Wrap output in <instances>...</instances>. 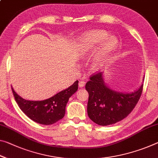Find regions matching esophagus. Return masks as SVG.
Returning a JSON list of instances; mask_svg holds the SVG:
<instances>
[{
    "instance_id": "34e87169",
    "label": "esophagus",
    "mask_w": 158,
    "mask_h": 158,
    "mask_svg": "<svg viewBox=\"0 0 158 158\" xmlns=\"http://www.w3.org/2000/svg\"><path fill=\"white\" fill-rule=\"evenodd\" d=\"M84 86H85V81H83V80L80 81L79 83V86L81 87V88H82V87H84Z\"/></svg>"
}]
</instances>
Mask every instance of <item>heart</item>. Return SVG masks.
Listing matches in <instances>:
<instances>
[{
    "label": "heart",
    "instance_id": "1",
    "mask_svg": "<svg viewBox=\"0 0 158 158\" xmlns=\"http://www.w3.org/2000/svg\"><path fill=\"white\" fill-rule=\"evenodd\" d=\"M108 36L106 31L99 30L87 33L81 41V47L84 52L91 51L97 46L104 41ZM118 41L114 36L109 37L102 44L99 56L96 57L92 62L91 67L94 70H98L106 63L109 56L117 48Z\"/></svg>",
    "mask_w": 158,
    "mask_h": 158
}]
</instances>
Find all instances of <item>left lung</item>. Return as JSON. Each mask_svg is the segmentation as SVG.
Wrapping results in <instances>:
<instances>
[{
	"label": "left lung",
	"instance_id": "1",
	"mask_svg": "<svg viewBox=\"0 0 158 158\" xmlns=\"http://www.w3.org/2000/svg\"><path fill=\"white\" fill-rule=\"evenodd\" d=\"M143 86L142 84L134 92L121 93L107 86L104 81L103 72L92 75L85 86L89 94L87 105L89 118L101 126L121 121L136 106L141 96Z\"/></svg>",
	"mask_w": 158,
	"mask_h": 158
}]
</instances>
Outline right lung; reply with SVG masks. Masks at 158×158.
Masks as SVG:
<instances>
[{
	"label": "right lung",
	"instance_id": "obj_1",
	"mask_svg": "<svg viewBox=\"0 0 158 158\" xmlns=\"http://www.w3.org/2000/svg\"><path fill=\"white\" fill-rule=\"evenodd\" d=\"M78 81L68 88L44 101H28L22 98L12 88L15 99L21 110L36 123L51 125L62 119L69 98L78 90Z\"/></svg>",
	"mask_w": 158,
	"mask_h": 158
}]
</instances>
